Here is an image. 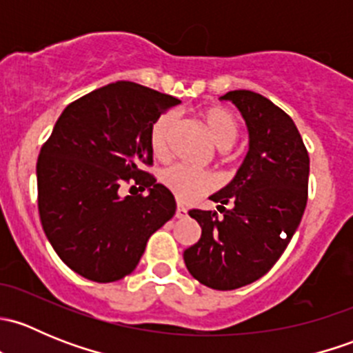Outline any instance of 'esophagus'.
<instances>
[{
    "label": "esophagus",
    "instance_id": "esophagus-1",
    "mask_svg": "<svg viewBox=\"0 0 353 353\" xmlns=\"http://www.w3.org/2000/svg\"><path fill=\"white\" fill-rule=\"evenodd\" d=\"M186 215H188L186 206L181 205V203H177V206H176V216H177V219H184Z\"/></svg>",
    "mask_w": 353,
    "mask_h": 353
}]
</instances>
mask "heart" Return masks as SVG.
<instances>
[{"mask_svg":"<svg viewBox=\"0 0 353 353\" xmlns=\"http://www.w3.org/2000/svg\"><path fill=\"white\" fill-rule=\"evenodd\" d=\"M210 138L219 148H229L237 138V121L227 109L219 105L205 108L199 114ZM177 117L174 112H165L155 121L150 130V148L157 159H167L170 150V138ZM160 181L179 201L191 203L212 193L216 188V177L208 170H196L186 165H172L160 174Z\"/></svg>","mask_w":353,"mask_h":353,"instance_id":"1","label":"heart"}]
</instances>
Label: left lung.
<instances>
[{
    "label": "left lung",
    "instance_id": "obj_1",
    "mask_svg": "<svg viewBox=\"0 0 353 353\" xmlns=\"http://www.w3.org/2000/svg\"><path fill=\"white\" fill-rule=\"evenodd\" d=\"M220 101L243 114L249 150L232 183L210 196L222 216L190 210L201 237L184 251V263L203 285L234 290L268 273L297 230L307 205L309 154L292 117L261 94L232 90Z\"/></svg>",
    "mask_w": 353,
    "mask_h": 353
}]
</instances>
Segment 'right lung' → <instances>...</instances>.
<instances>
[{
    "label": "right lung",
    "mask_w": 353,
    "mask_h": 353,
    "mask_svg": "<svg viewBox=\"0 0 353 353\" xmlns=\"http://www.w3.org/2000/svg\"><path fill=\"white\" fill-rule=\"evenodd\" d=\"M176 97L116 81L71 102L37 159L42 229L74 273L99 283L137 268L145 245L176 213L154 174L150 130ZM140 194L122 196V186ZM143 190H148L147 195Z\"/></svg>",
    "instance_id": "add662e5"
}]
</instances>
